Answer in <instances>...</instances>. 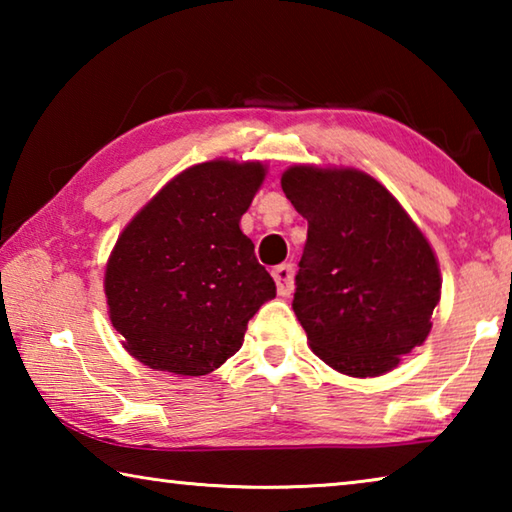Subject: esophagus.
Segmentation results:
<instances>
[{
	"mask_svg": "<svg viewBox=\"0 0 512 512\" xmlns=\"http://www.w3.org/2000/svg\"><path fill=\"white\" fill-rule=\"evenodd\" d=\"M273 280L277 284V293L282 298H287L293 293V266L291 264H280L273 268Z\"/></svg>",
	"mask_w": 512,
	"mask_h": 512,
	"instance_id": "1",
	"label": "esophagus"
}]
</instances>
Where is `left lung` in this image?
I'll return each mask as SVG.
<instances>
[{"mask_svg": "<svg viewBox=\"0 0 512 512\" xmlns=\"http://www.w3.org/2000/svg\"><path fill=\"white\" fill-rule=\"evenodd\" d=\"M282 189L309 223L293 311L307 343L348 377L400 366L431 332L440 266L400 201L352 167L293 164Z\"/></svg>", "mask_w": 512, "mask_h": 512, "instance_id": "left-lung-1", "label": "left lung"}]
</instances>
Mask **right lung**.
<instances>
[{"label":"right lung","instance_id":"1","mask_svg":"<svg viewBox=\"0 0 512 512\" xmlns=\"http://www.w3.org/2000/svg\"><path fill=\"white\" fill-rule=\"evenodd\" d=\"M266 164L216 158L171 178L121 230L103 291L126 352L153 370L207 375L244 343L275 282L239 228Z\"/></svg>","mask_w":512,"mask_h":512}]
</instances>
